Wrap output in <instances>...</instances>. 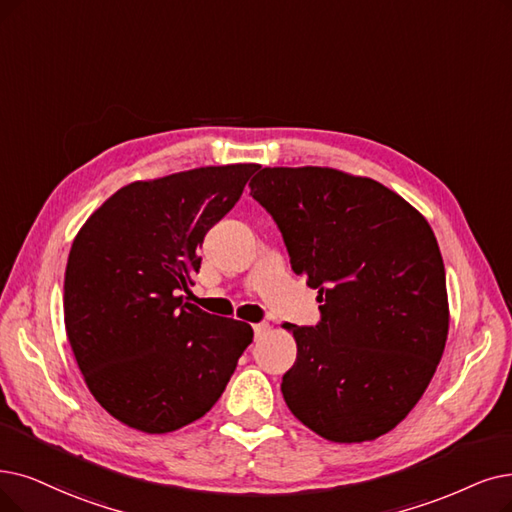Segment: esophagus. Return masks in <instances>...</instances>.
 Wrapping results in <instances>:
<instances>
[{
	"label": "esophagus",
	"instance_id": "34e87169",
	"mask_svg": "<svg viewBox=\"0 0 512 512\" xmlns=\"http://www.w3.org/2000/svg\"><path fill=\"white\" fill-rule=\"evenodd\" d=\"M269 330H271L269 323H256V325H254V336H256V338H262Z\"/></svg>",
	"mask_w": 512,
	"mask_h": 512
}]
</instances>
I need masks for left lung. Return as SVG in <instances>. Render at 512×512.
<instances>
[{"instance_id":"left-lung-1","label":"left lung","mask_w":512,"mask_h":512,"mask_svg":"<svg viewBox=\"0 0 512 512\" xmlns=\"http://www.w3.org/2000/svg\"><path fill=\"white\" fill-rule=\"evenodd\" d=\"M250 193L319 290L315 327L285 323L298 355L281 393L313 433L372 441L414 410L441 361L445 267L426 218L380 182L334 168H262Z\"/></svg>"}]
</instances>
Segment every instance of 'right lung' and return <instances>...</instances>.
Segmentation results:
<instances>
[{"mask_svg": "<svg viewBox=\"0 0 512 512\" xmlns=\"http://www.w3.org/2000/svg\"><path fill=\"white\" fill-rule=\"evenodd\" d=\"M258 163L136 180L73 239L65 327L94 399L119 422L161 435L199 420L254 338L243 321L185 302L203 237L239 201Z\"/></svg>", "mask_w": 512, "mask_h": 512, "instance_id": "1", "label": "right lung"}]
</instances>
